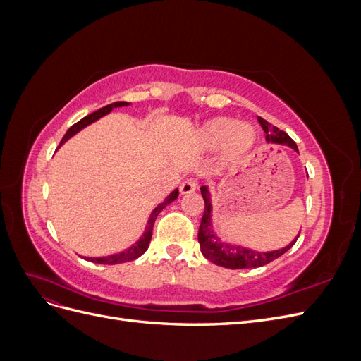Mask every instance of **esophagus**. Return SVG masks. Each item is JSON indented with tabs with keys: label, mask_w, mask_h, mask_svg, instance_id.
Instances as JSON below:
<instances>
[{
	"label": "esophagus",
	"mask_w": 361,
	"mask_h": 361,
	"mask_svg": "<svg viewBox=\"0 0 361 361\" xmlns=\"http://www.w3.org/2000/svg\"><path fill=\"white\" fill-rule=\"evenodd\" d=\"M195 190H197V182H195L194 179L183 180L182 185H180V192L182 194H190V192H194Z\"/></svg>",
	"instance_id": "esophagus-1"
}]
</instances>
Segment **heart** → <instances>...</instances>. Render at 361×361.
I'll list each match as a JSON object with an SVG mask.
<instances>
[{
  "label": "heart",
  "mask_w": 361,
  "mask_h": 361,
  "mask_svg": "<svg viewBox=\"0 0 361 361\" xmlns=\"http://www.w3.org/2000/svg\"><path fill=\"white\" fill-rule=\"evenodd\" d=\"M197 145L204 150L224 146L226 157L235 159L250 150L256 140L255 129L250 125H238L232 118L218 117L206 122L195 134Z\"/></svg>",
  "instance_id": "obj_1"
}]
</instances>
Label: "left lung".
I'll return each mask as SVG.
<instances>
[{
  "instance_id": "left-lung-1",
  "label": "left lung",
  "mask_w": 361,
  "mask_h": 361,
  "mask_svg": "<svg viewBox=\"0 0 361 361\" xmlns=\"http://www.w3.org/2000/svg\"><path fill=\"white\" fill-rule=\"evenodd\" d=\"M257 120H259L262 129L265 130L268 143L286 145V146L292 147L293 150L298 152V147H297V145H295V141L286 133H283V130H280L279 128L272 126L269 122H267L265 118L257 117ZM200 191H202L203 200H204V212H203L200 228H199V244H200L202 255L207 260H211L212 264H215L218 267L231 268V269L264 267L274 259L280 257L281 255H285L286 251L289 248H292V245L297 243L300 233L285 248L267 251V253H259V251H255V250H248V248L233 245V244H227V243H220L212 231V216H211L212 204H211L209 190H207V187H204L203 185V187H200Z\"/></svg>"
}]
</instances>
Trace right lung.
I'll use <instances>...</instances> for the list:
<instances>
[{"label": "right lung", "mask_w": 361, "mask_h": 361, "mask_svg": "<svg viewBox=\"0 0 361 361\" xmlns=\"http://www.w3.org/2000/svg\"><path fill=\"white\" fill-rule=\"evenodd\" d=\"M128 105H129V102H114V104H110V105L99 108V110L92 113V114H89V116H85L84 118L80 120V122H76L75 125H72V126L68 129V133L64 134V137L61 138L60 146H61L63 143H66V141H68L71 137H73L76 133H80V130H81L82 128H85L87 125H90V123L96 122L97 118L104 117V116L108 114V113H111L113 108H117V106H128ZM178 195H179V191L174 190V191L169 195V197H166V200H164L162 203H159V204L155 207V209L152 211L143 236H141L133 247L126 248L125 251H120V253L110 255V256H105V257H87V260L93 262V264L116 265V264H123V262H129V260H134V259L140 257V256L143 255L145 251L147 250V247H149V243H150V239H152V231H154V224H155V220H157L158 214H159L169 203L176 200Z\"/></svg>", "instance_id": "obj_1"}]
</instances>
